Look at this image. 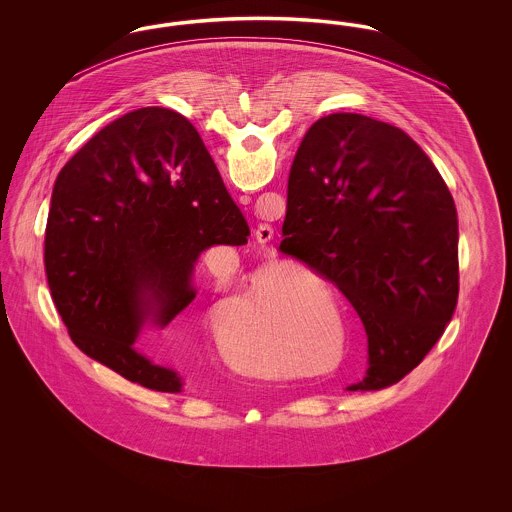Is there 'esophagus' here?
Here are the masks:
<instances>
[{
    "mask_svg": "<svg viewBox=\"0 0 512 512\" xmlns=\"http://www.w3.org/2000/svg\"><path fill=\"white\" fill-rule=\"evenodd\" d=\"M272 236H274V230H272L270 224H259V226H257L255 238H257L259 244H267V242L272 240Z\"/></svg>",
    "mask_w": 512,
    "mask_h": 512,
    "instance_id": "esophagus-1",
    "label": "esophagus"
}]
</instances>
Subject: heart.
<instances>
[{"label": "heart", "mask_w": 512, "mask_h": 512, "mask_svg": "<svg viewBox=\"0 0 512 512\" xmlns=\"http://www.w3.org/2000/svg\"><path fill=\"white\" fill-rule=\"evenodd\" d=\"M232 313L230 303L220 307V320L226 322ZM332 317H336V305L317 278L263 268L245 292L240 317L222 330L220 347L236 368L255 376H276L286 366L284 347L293 328L318 318H330V324L341 328L340 318ZM334 349V332L305 336L301 341L309 363L328 361Z\"/></svg>", "instance_id": "heart-1"}]
</instances>
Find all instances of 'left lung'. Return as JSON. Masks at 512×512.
<instances>
[{"label":"left lung","instance_id":"1","mask_svg":"<svg viewBox=\"0 0 512 512\" xmlns=\"http://www.w3.org/2000/svg\"><path fill=\"white\" fill-rule=\"evenodd\" d=\"M280 251L338 286L365 326L366 376L397 384L441 338L459 297V220L441 174L388 122L332 113L303 136Z\"/></svg>","mask_w":512,"mask_h":512}]
</instances>
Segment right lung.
I'll list each match as a JSON object with an SVG mask.
<instances>
[{
	"label": "right lung",
	"mask_w": 512,
	"mask_h": 512,
	"mask_svg": "<svg viewBox=\"0 0 512 512\" xmlns=\"http://www.w3.org/2000/svg\"><path fill=\"white\" fill-rule=\"evenodd\" d=\"M249 226L194 124L144 107L107 124L61 169L44 265L74 345L147 390L178 393L176 370L144 353L195 297L199 255L247 244Z\"/></svg>",
	"instance_id": "obj_1"
}]
</instances>
